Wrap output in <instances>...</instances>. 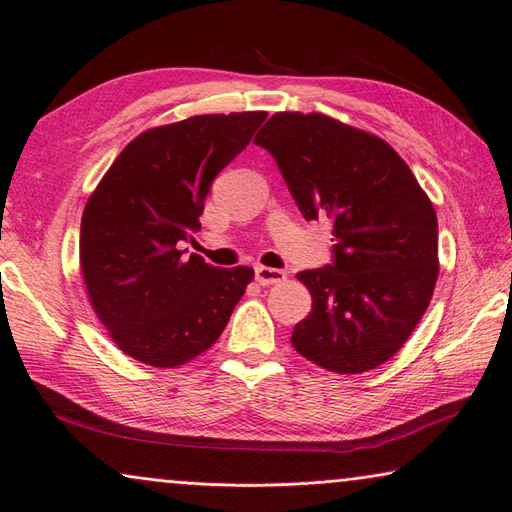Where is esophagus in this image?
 <instances>
[{
  "instance_id": "obj_1",
  "label": "esophagus",
  "mask_w": 512,
  "mask_h": 512,
  "mask_svg": "<svg viewBox=\"0 0 512 512\" xmlns=\"http://www.w3.org/2000/svg\"><path fill=\"white\" fill-rule=\"evenodd\" d=\"M255 279L262 286H273V284H281L286 279V273L279 268H268V266H257L255 268Z\"/></svg>"
}]
</instances>
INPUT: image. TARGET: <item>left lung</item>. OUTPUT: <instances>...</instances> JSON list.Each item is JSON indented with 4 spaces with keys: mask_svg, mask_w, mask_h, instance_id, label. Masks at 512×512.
Wrapping results in <instances>:
<instances>
[{
    "mask_svg": "<svg viewBox=\"0 0 512 512\" xmlns=\"http://www.w3.org/2000/svg\"><path fill=\"white\" fill-rule=\"evenodd\" d=\"M306 220H332V264L301 270L312 312L292 347L336 374L394 356L438 279V217L385 140L323 114L279 112L255 136Z\"/></svg>",
    "mask_w": 512,
    "mask_h": 512,
    "instance_id": "8db88e82",
    "label": "left lung"
}]
</instances>
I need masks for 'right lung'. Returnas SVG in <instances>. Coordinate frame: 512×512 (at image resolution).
I'll return each mask as SVG.
<instances>
[{"instance_id": "add662e5", "label": "right lung", "mask_w": 512, "mask_h": 512, "mask_svg": "<svg viewBox=\"0 0 512 512\" xmlns=\"http://www.w3.org/2000/svg\"><path fill=\"white\" fill-rule=\"evenodd\" d=\"M266 112L206 114L149 129L105 173L81 220V270L114 343L140 363L176 367L220 339L255 270L217 268L180 244L204 200Z\"/></svg>"}]
</instances>
